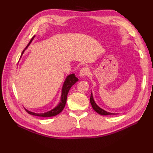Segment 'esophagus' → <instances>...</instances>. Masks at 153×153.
<instances>
[{"label": "esophagus", "mask_w": 153, "mask_h": 153, "mask_svg": "<svg viewBox=\"0 0 153 153\" xmlns=\"http://www.w3.org/2000/svg\"><path fill=\"white\" fill-rule=\"evenodd\" d=\"M88 74H89V69L86 67L82 68L79 71V75L81 77H85Z\"/></svg>", "instance_id": "1"}]
</instances>
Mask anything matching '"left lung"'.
<instances>
[{
	"mask_svg": "<svg viewBox=\"0 0 153 153\" xmlns=\"http://www.w3.org/2000/svg\"><path fill=\"white\" fill-rule=\"evenodd\" d=\"M90 102H91V105L92 107L93 110H95V112H97L98 114L100 115H103V116H106V115H112V114H115L114 113H110L108 112H106V110L102 109L101 108H100V107L97 105L95 103V100L93 99V94L91 93V97H90Z\"/></svg>",
	"mask_w": 153,
	"mask_h": 153,
	"instance_id": "1",
	"label": "left lung"
}]
</instances>
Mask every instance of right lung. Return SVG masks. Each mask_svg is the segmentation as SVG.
I'll use <instances>...</instances> for the list:
<instances>
[{"mask_svg": "<svg viewBox=\"0 0 153 153\" xmlns=\"http://www.w3.org/2000/svg\"><path fill=\"white\" fill-rule=\"evenodd\" d=\"M35 37L34 36L31 38V39L30 40V43H28V45H27V47L25 48V49L23 51L21 56H22V54H24L25 50L29 47V45H30V43L32 42V41L33 40V39ZM77 81H78V79L75 76L74 74H71L69 76H68L65 79V82L63 84L62 86V94H61V99H60V102L58 105L55 107L54 108H53V110H50V111L45 112V113H35V112H32L31 111H29L27 109H25L26 110V112L30 114L31 115L33 116H40V117H51V116H54L60 113L62 111L64 108L65 107V105H66V100H67V96H68V93L69 92V91L70 89V88L71 87V86L74 85L75 83H76Z\"/></svg>", "mask_w": 153, "mask_h": 153, "instance_id": "obj_1", "label": "right lung"}]
</instances>
